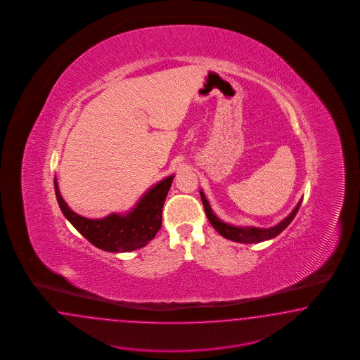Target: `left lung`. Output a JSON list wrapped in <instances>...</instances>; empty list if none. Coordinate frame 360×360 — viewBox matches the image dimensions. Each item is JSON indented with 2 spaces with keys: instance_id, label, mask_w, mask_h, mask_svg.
Returning a JSON list of instances; mask_svg holds the SVG:
<instances>
[{
  "instance_id": "left-lung-1",
  "label": "left lung",
  "mask_w": 360,
  "mask_h": 360,
  "mask_svg": "<svg viewBox=\"0 0 360 360\" xmlns=\"http://www.w3.org/2000/svg\"><path fill=\"white\" fill-rule=\"evenodd\" d=\"M200 198H202V203L206 211L207 219L211 223V226L218 231L219 233L226 238V239L236 241V243H244V244H252V243H262L265 240H271L276 238L277 235H280L283 229H286L292 220L295 219V214L298 212V208L302 203V199L297 203V206L293 208V211L283 219L280 223H277L276 226L269 227V229H257V227H239V226H233L229 224L217 217V214L212 211V208L208 203L207 198L205 195V193L200 190Z\"/></svg>"
}]
</instances>
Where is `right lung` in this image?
Instances as JSON below:
<instances>
[{"instance_id":"add662e5","label":"right lung","mask_w":360,"mask_h":360,"mask_svg":"<svg viewBox=\"0 0 360 360\" xmlns=\"http://www.w3.org/2000/svg\"><path fill=\"white\" fill-rule=\"evenodd\" d=\"M173 179L174 174L169 175L152 186L129 211L113 212L101 219L84 218L68 207L59 191L56 176L55 195L65 219L91 244L103 251L131 252L145 247L161 229L165 199Z\"/></svg>"}]
</instances>
